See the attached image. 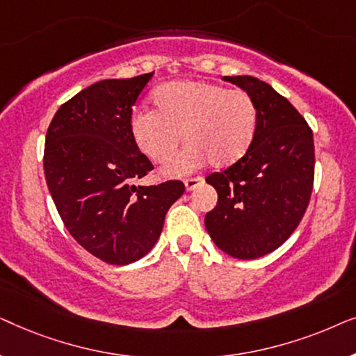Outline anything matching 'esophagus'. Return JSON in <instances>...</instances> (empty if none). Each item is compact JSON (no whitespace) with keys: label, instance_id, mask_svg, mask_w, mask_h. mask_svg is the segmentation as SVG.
Instances as JSON below:
<instances>
[{"label":"esophagus","instance_id":"obj_1","mask_svg":"<svg viewBox=\"0 0 356 356\" xmlns=\"http://www.w3.org/2000/svg\"><path fill=\"white\" fill-rule=\"evenodd\" d=\"M204 181L202 177H193V178H188L184 179V186H186V191H191L197 186V184H201Z\"/></svg>","mask_w":356,"mask_h":356}]
</instances>
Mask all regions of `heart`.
<instances>
[{"mask_svg":"<svg viewBox=\"0 0 356 356\" xmlns=\"http://www.w3.org/2000/svg\"><path fill=\"white\" fill-rule=\"evenodd\" d=\"M157 110L131 116V136L145 157L159 163L177 154L181 133L188 145L167 165L170 177L189 173L211 160L213 167L235 163L251 147L257 131V106L245 90L206 81H175L154 94Z\"/></svg>","mask_w":356,"mask_h":356,"instance_id":"1","label":"heart"}]
</instances>
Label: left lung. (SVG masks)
<instances>
[{
	"label": "left lung",
	"instance_id": "obj_1",
	"mask_svg": "<svg viewBox=\"0 0 356 356\" xmlns=\"http://www.w3.org/2000/svg\"><path fill=\"white\" fill-rule=\"evenodd\" d=\"M257 106L251 147L206 178L218 194L204 223L212 241L238 259H256L284 245L303 218L314 181L313 131L298 110L252 76H225Z\"/></svg>",
	"mask_w": 356,
	"mask_h": 356
}]
</instances>
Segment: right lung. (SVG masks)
Wrapping results in <instances>:
<instances>
[{"label":"right lung","mask_w":356,"mask_h":356,"mask_svg":"<svg viewBox=\"0 0 356 356\" xmlns=\"http://www.w3.org/2000/svg\"><path fill=\"white\" fill-rule=\"evenodd\" d=\"M152 76L95 82L63 104L47 131L43 168L58 213L71 236L106 264L126 266L147 254L184 193L178 179L134 184L154 168L129 128Z\"/></svg>","instance_id":"right-lung-1"}]
</instances>
